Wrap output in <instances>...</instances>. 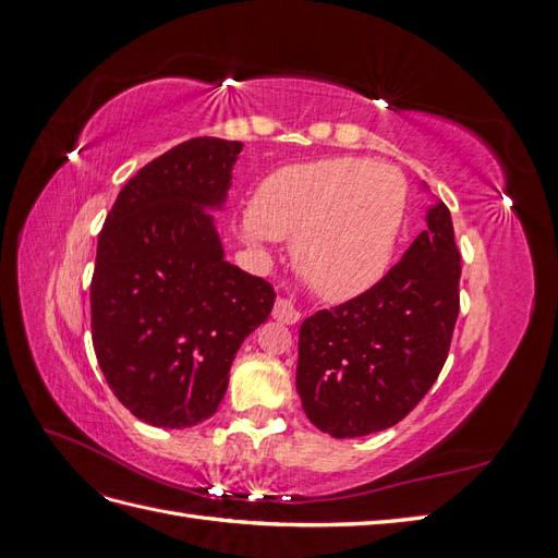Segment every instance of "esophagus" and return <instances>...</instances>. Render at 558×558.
I'll return each instance as SVG.
<instances>
[{"mask_svg":"<svg viewBox=\"0 0 558 558\" xmlns=\"http://www.w3.org/2000/svg\"><path fill=\"white\" fill-rule=\"evenodd\" d=\"M272 316L277 320H281V324H286V326H293V324H298L302 314H300V310L293 305L291 300H277V305L272 310Z\"/></svg>","mask_w":558,"mask_h":558,"instance_id":"1","label":"esophagus"}]
</instances>
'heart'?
I'll list each match as a JSON object with an SVG mask.
<instances>
[{
    "mask_svg": "<svg viewBox=\"0 0 558 558\" xmlns=\"http://www.w3.org/2000/svg\"><path fill=\"white\" fill-rule=\"evenodd\" d=\"M402 207L404 183L393 167L332 158L269 174L244 230L253 242L293 240L295 265L312 289L349 300L384 277Z\"/></svg>",
    "mask_w": 558,
    "mask_h": 558,
    "instance_id": "b5f03b06",
    "label": "heart"
}]
</instances>
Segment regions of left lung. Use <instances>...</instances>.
I'll return each mask as SVG.
<instances>
[{
  "instance_id": "8db88e82",
  "label": "left lung",
  "mask_w": 558,
  "mask_h": 558,
  "mask_svg": "<svg viewBox=\"0 0 558 558\" xmlns=\"http://www.w3.org/2000/svg\"><path fill=\"white\" fill-rule=\"evenodd\" d=\"M367 291L302 320L295 386L312 424L332 437L396 426L428 393L459 318L461 253L449 209Z\"/></svg>"
}]
</instances>
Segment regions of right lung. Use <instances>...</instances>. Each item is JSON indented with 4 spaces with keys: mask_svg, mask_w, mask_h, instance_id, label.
Masks as SVG:
<instances>
[{
    "mask_svg": "<svg viewBox=\"0 0 558 558\" xmlns=\"http://www.w3.org/2000/svg\"><path fill=\"white\" fill-rule=\"evenodd\" d=\"M240 142L195 137L150 160L99 232L90 328L113 396L146 424L189 428L221 404L234 353L275 289L223 258L214 218Z\"/></svg>",
    "mask_w": 558,
    "mask_h": 558,
    "instance_id": "add662e5",
    "label": "right lung"
}]
</instances>
